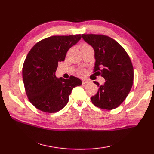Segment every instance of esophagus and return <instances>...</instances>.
Instances as JSON below:
<instances>
[{
  "label": "esophagus",
  "instance_id": "34e87169",
  "mask_svg": "<svg viewBox=\"0 0 154 154\" xmlns=\"http://www.w3.org/2000/svg\"><path fill=\"white\" fill-rule=\"evenodd\" d=\"M90 81L88 79H83L82 80V83L83 84H87V83H89Z\"/></svg>",
  "mask_w": 154,
  "mask_h": 154
}]
</instances>
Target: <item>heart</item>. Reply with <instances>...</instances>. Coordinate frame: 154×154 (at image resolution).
<instances>
[{
	"label": "heart",
	"instance_id": "1",
	"mask_svg": "<svg viewBox=\"0 0 154 154\" xmlns=\"http://www.w3.org/2000/svg\"><path fill=\"white\" fill-rule=\"evenodd\" d=\"M87 46H89V45H87V44H83V45H82V46H81V48L87 47ZM79 73H80L81 75H82V74L84 73V71H79Z\"/></svg>",
	"mask_w": 154,
	"mask_h": 154
}]
</instances>
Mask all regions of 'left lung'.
Segmentation results:
<instances>
[{"mask_svg":"<svg viewBox=\"0 0 154 154\" xmlns=\"http://www.w3.org/2000/svg\"><path fill=\"white\" fill-rule=\"evenodd\" d=\"M85 42L94 51V71L105 79L98 92L91 97L96 106L112 110L125 100L133 85L134 69L131 60L124 49L109 36L98 34H83Z\"/></svg>","mask_w":154,"mask_h":154,"instance_id":"1","label":"left lung"}]
</instances>
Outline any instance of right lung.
Here are the masks:
<instances>
[{
  "instance_id": "right-lung-1",
  "label": "right lung",
  "mask_w": 154,
  "mask_h": 154,
  "mask_svg": "<svg viewBox=\"0 0 154 154\" xmlns=\"http://www.w3.org/2000/svg\"><path fill=\"white\" fill-rule=\"evenodd\" d=\"M81 38V34L54 35L38 42L29 51L23 65L22 77L28 99L38 109L58 112L67 104L73 88L82 84L74 76L69 79L55 76L58 63L65 60L69 49Z\"/></svg>"
}]
</instances>
